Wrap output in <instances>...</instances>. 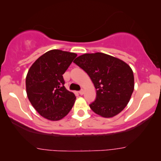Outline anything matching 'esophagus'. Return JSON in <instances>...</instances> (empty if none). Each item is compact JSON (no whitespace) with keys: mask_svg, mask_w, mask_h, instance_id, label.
I'll return each instance as SVG.
<instances>
[{"mask_svg":"<svg viewBox=\"0 0 161 161\" xmlns=\"http://www.w3.org/2000/svg\"><path fill=\"white\" fill-rule=\"evenodd\" d=\"M84 92H85V91L83 90V89H82V90L79 91V94H80V95H82V94H84Z\"/></svg>","mask_w":161,"mask_h":161,"instance_id":"34e87169","label":"esophagus"}]
</instances>
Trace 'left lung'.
I'll return each mask as SVG.
<instances>
[{
  "mask_svg": "<svg viewBox=\"0 0 161 161\" xmlns=\"http://www.w3.org/2000/svg\"><path fill=\"white\" fill-rule=\"evenodd\" d=\"M86 71L97 89L91 109L103 118L119 114L130 100L134 90L132 69L122 60L102 52L86 53L74 60Z\"/></svg>",
  "mask_w": 161,
  "mask_h": 161,
  "instance_id": "1",
  "label": "left lung"
}]
</instances>
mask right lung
<instances>
[{
  "mask_svg": "<svg viewBox=\"0 0 161 161\" xmlns=\"http://www.w3.org/2000/svg\"><path fill=\"white\" fill-rule=\"evenodd\" d=\"M76 56L73 52L52 49L38 58L28 69L27 96L44 119L59 121L74 105L75 94L64 86L63 74Z\"/></svg>",
  "mask_w": 161,
  "mask_h": 161,
  "instance_id": "add662e5",
  "label": "right lung"
}]
</instances>
